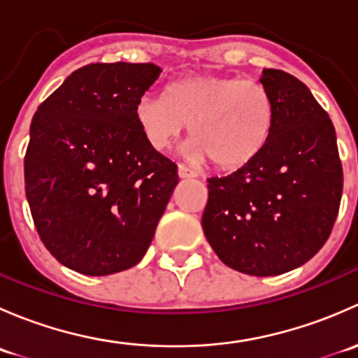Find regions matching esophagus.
<instances>
[{"instance_id": "1", "label": "esophagus", "mask_w": 358, "mask_h": 358, "mask_svg": "<svg viewBox=\"0 0 358 358\" xmlns=\"http://www.w3.org/2000/svg\"><path fill=\"white\" fill-rule=\"evenodd\" d=\"M178 176L180 178H196L197 173L194 169H190L189 166L178 164Z\"/></svg>"}]
</instances>
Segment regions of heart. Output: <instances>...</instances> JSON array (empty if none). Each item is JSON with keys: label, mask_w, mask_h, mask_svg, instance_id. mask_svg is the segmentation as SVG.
<instances>
[{"label": "heart", "mask_w": 358, "mask_h": 358, "mask_svg": "<svg viewBox=\"0 0 358 358\" xmlns=\"http://www.w3.org/2000/svg\"><path fill=\"white\" fill-rule=\"evenodd\" d=\"M135 117L156 150H166L189 124L185 154L237 169L259 154L272 129V99L262 83L237 76L197 74L169 85L166 99L145 95Z\"/></svg>", "instance_id": "obj_1"}]
</instances>
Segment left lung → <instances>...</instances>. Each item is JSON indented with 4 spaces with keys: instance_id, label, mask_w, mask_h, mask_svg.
I'll use <instances>...</instances> for the list:
<instances>
[{
    "instance_id": "obj_1",
    "label": "left lung",
    "mask_w": 358,
    "mask_h": 358,
    "mask_svg": "<svg viewBox=\"0 0 358 358\" xmlns=\"http://www.w3.org/2000/svg\"><path fill=\"white\" fill-rule=\"evenodd\" d=\"M272 129L259 154L229 176L208 178L202 229L237 272L280 275L329 239L343 194V168L327 112L294 76L263 69Z\"/></svg>"
}]
</instances>
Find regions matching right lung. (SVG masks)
I'll return each instance as SVG.
<instances>
[{"instance_id":"add662e5","label":"right lung","mask_w":358,"mask_h":358,"mask_svg":"<svg viewBox=\"0 0 358 358\" xmlns=\"http://www.w3.org/2000/svg\"><path fill=\"white\" fill-rule=\"evenodd\" d=\"M154 64H90L38 107L24 159L25 196L46 249L67 268L110 275L145 256L178 183L135 117Z\"/></svg>"}]
</instances>
